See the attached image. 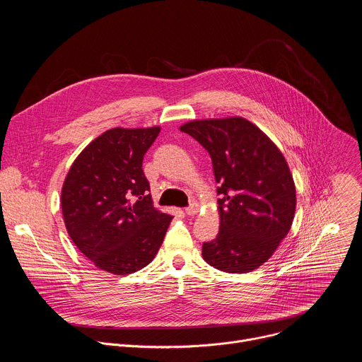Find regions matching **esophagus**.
<instances>
[{"label": "esophagus", "mask_w": 362, "mask_h": 362, "mask_svg": "<svg viewBox=\"0 0 362 362\" xmlns=\"http://www.w3.org/2000/svg\"><path fill=\"white\" fill-rule=\"evenodd\" d=\"M185 212H186V215H196L197 212H199V204L197 203H190L187 208L185 209Z\"/></svg>", "instance_id": "1"}]
</instances>
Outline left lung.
Instances as JSON below:
<instances>
[{
  "instance_id": "obj_1",
  "label": "left lung",
  "mask_w": 362,
  "mask_h": 362,
  "mask_svg": "<svg viewBox=\"0 0 362 362\" xmlns=\"http://www.w3.org/2000/svg\"><path fill=\"white\" fill-rule=\"evenodd\" d=\"M209 151L219 183V233L203 243L204 262L229 274L262 267L288 235L296 189L279 147L243 117L202 119L180 126Z\"/></svg>"
}]
</instances>
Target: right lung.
I'll use <instances>...</instances> for the list:
<instances>
[{
    "label": "right lung",
    "instance_id": "obj_1",
    "mask_svg": "<svg viewBox=\"0 0 362 362\" xmlns=\"http://www.w3.org/2000/svg\"><path fill=\"white\" fill-rule=\"evenodd\" d=\"M159 133L160 126L106 130L81 150L64 179L67 233L98 269L137 272L162 246L173 216L154 208L141 169Z\"/></svg>",
    "mask_w": 362,
    "mask_h": 362
}]
</instances>
